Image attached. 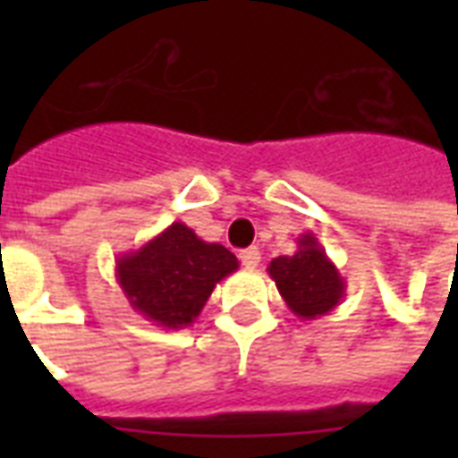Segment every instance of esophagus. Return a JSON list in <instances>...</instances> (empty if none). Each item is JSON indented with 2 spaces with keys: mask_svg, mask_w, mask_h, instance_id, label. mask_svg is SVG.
Listing matches in <instances>:
<instances>
[{
  "mask_svg": "<svg viewBox=\"0 0 458 458\" xmlns=\"http://www.w3.org/2000/svg\"><path fill=\"white\" fill-rule=\"evenodd\" d=\"M240 259H242V264L247 268H257L259 261H261V251L257 247H247V250L240 251Z\"/></svg>",
  "mask_w": 458,
  "mask_h": 458,
  "instance_id": "34e87169",
  "label": "esophagus"
}]
</instances>
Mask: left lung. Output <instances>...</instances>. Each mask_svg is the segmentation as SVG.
Wrapping results in <instances>:
<instances>
[{
	"instance_id": "8db88e82",
	"label": "left lung",
	"mask_w": 458,
	"mask_h": 458,
	"mask_svg": "<svg viewBox=\"0 0 458 458\" xmlns=\"http://www.w3.org/2000/svg\"><path fill=\"white\" fill-rule=\"evenodd\" d=\"M266 271L276 280L280 297L290 306V311L304 320L333 311L347 287L337 266L327 259L313 233L297 237V251L293 257L273 259Z\"/></svg>"
}]
</instances>
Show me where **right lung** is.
<instances>
[{"label": "right lung", "instance_id": "obj_1", "mask_svg": "<svg viewBox=\"0 0 458 458\" xmlns=\"http://www.w3.org/2000/svg\"><path fill=\"white\" fill-rule=\"evenodd\" d=\"M240 268L218 242H204L185 223H171L140 250L116 259L125 300L147 320L168 330L194 323L214 287Z\"/></svg>", "mask_w": 458, "mask_h": 458}]
</instances>
